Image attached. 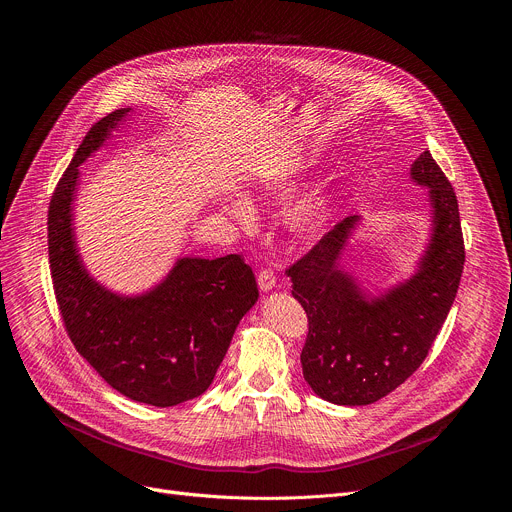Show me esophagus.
Instances as JSON below:
<instances>
[{
	"label": "esophagus",
	"mask_w": 512,
	"mask_h": 512,
	"mask_svg": "<svg viewBox=\"0 0 512 512\" xmlns=\"http://www.w3.org/2000/svg\"><path fill=\"white\" fill-rule=\"evenodd\" d=\"M257 283H259V289L267 294V291L277 287V277H275V273L271 269H261L259 275H257Z\"/></svg>",
	"instance_id": "34e87169"
}]
</instances>
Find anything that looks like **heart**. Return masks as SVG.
Masks as SVG:
<instances>
[{"mask_svg": "<svg viewBox=\"0 0 512 512\" xmlns=\"http://www.w3.org/2000/svg\"><path fill=\"white\" fill-rule=\"evenodd\" d=\"M294 184H296L294 170H281L271 178L261 180L259 190L271 196H281L294 188ZM336 204H338V190L328 182L320 184L287 208L285 225L291 233L312 237L330 223V218L336 212ZM223 206L227 214H231V218H235L239 225H251L255 221V208L251 200L241 192H231L223 200Z\"/></svg>", "mask_w": 512, "mask_h": 512, "instance_id": "obj_1", "label": "heart"}]
</instances>
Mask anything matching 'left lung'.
Returning <instances> with one entry per match:
<instances>
[{
  "label": "left lung",
  "instance_id": "obj_1",
  "mask_svg": "<svg viewBox=\"0 0 512 512\" xmlns=\"http://www.w3.org/2000/svg\"><path fill=\"white\" fill-rule=\"evenodd\" d=\"M427 190L429 239L411 277L389 287L348 269L342 257L360 225L344 218L287 275L308 314L302 371L312 391L334 405H369L405 383L425 360L456 300L464 239L452 184L423 152L409 170ZM374 289L371 290L368 285Z\"/></svg>",
  "mask_w": 512,
  "mask_h": 512
}]
</instances>
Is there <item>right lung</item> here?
Wrapping results in <instances>:
<instances>
[{
  "label": "right lung",
  "mask_w": 512,
  "mask_h": 512,
  "mask_svg": "<svg viewBox=\"0 0 512 512\" xmlns=\"http://www.w3.org/2000/svg\"><path fill=\"white\" fill-rule=\"evenodd\" d=\"M131 113L125 107L97 121L62 174L48 210V259L56 302L79 354L123 397L172 407L210 387L259 289L239 255L178 257L162 281L135 296L117 294L91 275L75 233L79 168Z\"/></svg>",
  "instance_id": "obj_1"
}]
</instances>
